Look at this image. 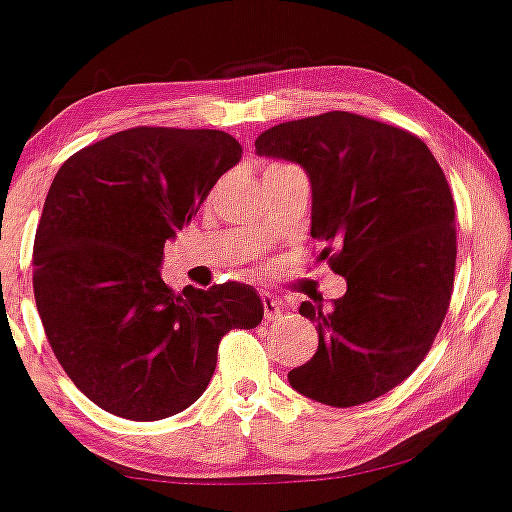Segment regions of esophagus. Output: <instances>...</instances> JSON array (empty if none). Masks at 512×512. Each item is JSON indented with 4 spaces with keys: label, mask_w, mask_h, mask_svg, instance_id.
<instances>
[{
    "label": "esophagus",
    "mask_w": 512,
    "mask_h": 512,
    "mask_svg": "<svg viewBox=\"0 0 512 512\" xmlns=\"http://www.w3.org/2000/svg\"><path fill=\"white\" fill-rule=\"evenodd\" d=\"M262 305H264V319H267V322H276V319H281L283 305L279 300L272 298V295H264Z\"/></svg>",
    "instance_id": "34e87169"
}]
</instances>
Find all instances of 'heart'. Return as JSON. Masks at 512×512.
Segmentation results:
<instances>
[{
  "label": "heart",
  "instance_id": "heart-1",
  "mask_svg": "<svg viewBox=\"0 0 512 512\" xmlns=\"http://www.w3.org/2000/svg\"><path fill=\"white\" fill-rule=\"evenodd\" d=\"M269 169H281V164H274V166H269ZM269 169H267V171H269Z\"/></svg>",
  "mask_w": 512,
  "mask_h": 512
}]
</instances>
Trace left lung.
I'll return each instance as SVG.
<instances>
[{"label":"left lung","mask_w":512,"mask_h":512,"mask_svg":"<svg viewBox=\"0 0 512 512\" xmlns=\"http://www.w3.org/2000/svg\"><path fill=\"white\" fill-rule=\"evenodd\" d=\"M255 150L310 176L319 260L348 283L331 310L300 305L319 346L288 381L334 408L384 396L420 367L451 305L455 205L439 162L417 135L350 112L279 123Z\"/></svg>","instance_id":"obj_1"}]
</instances>
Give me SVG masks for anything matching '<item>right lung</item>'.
Returning a JSON list of instances; mask_svg holds the SVG:
<instances>
[{
	"instance_id": "obj_1",
	"label": "right lung",
	"mask_w": 512,
	"mask_h": 512,
	"mask_svg": "<svg viewBox=\"0 0 512 512\" xmlns=\"http://www.w3.org/2000/svg\"><path fill=\"white\" fill-rule=\"evenodd\" d=\"M243 147L224 131H119L66 159L33 245V291L69 379L102 410L155 422L207 389L219 341L255 329L264 305L248 283L174 293L164 243L195 217Z\"/></svg>"
}]
</instances>
